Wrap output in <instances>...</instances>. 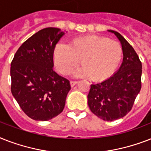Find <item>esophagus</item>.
<instances>
[{
    "mask_svg": "<svg viewBox=\"0 0 151 151\" xmlns=\"http://www.w3.org/2000/svg\"><path fill=\"white\" fill-rule=\"evenodd\" d=\"M78 84V81H70V85L71 87H73L74 85Z\"/></svg>",
    "mask_w": 151,
    "mask_h": 151,
    "instance_id": "1",
    "label": "esophagus"
}]
</instances>
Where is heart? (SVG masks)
I'll return each mask as SVG.
<instances>
[{"instance_id":"obj_1","label":"heart","mask_w":151,"mask_h":151,"mask_svg":"<svg viewBox=\"0 0 151 151\" xmlns=\"http://www.w3.org/2000/svg\"><path fill=\"white\" fill-rule=\"evenodd\" d=\"M53 55L55 66L63 74H69L81 59L83 66L73 73L74 76H92L93 80L103 81L111 77L119 66L122 48L116 41L89 35L73 39L70 45L58 44Z\"/></svg>"}]
</instances>
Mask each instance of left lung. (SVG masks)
Returning <instances> with one entry per match:
<instances>
[{
  "label": "left lung",
  "mask_w": 151,
  "mask_h": 151,
  "mask_svg": "<svg viewBox=\"0 0 151 151\" xmlns=\"http://www.w3.org/2000/svg\"><path fill=\"white\" fill-rule=\"evenodd\" d=\"M122 45L123 61L119 69L107 79L91 85L88 105L94 114L106 122L124 117L131 110L141 89L142 63L134 48L117 32L107 30Z\"/></svg>",
  "instance_id": "left-lung-1"
}]
</instances>
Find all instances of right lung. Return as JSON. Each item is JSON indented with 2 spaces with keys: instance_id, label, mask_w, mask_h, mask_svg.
Here are the masks:
<instances>
[{
  "instance_id": "1",
  "label": "right lung",
  "mask_w": 151,
  "mask_h": 151,
  "mask_svg": "<svg viewBox=\"0 0 151 151\" xmlns=\"http://www.w3.org/2000/svg\"><path fill=\"white\" fill-rule=\"evenodd\" d=\"M66 34L59 28H45L18 49L11 63L12 93L23 112L45 122L63 110L70 81L53 70L54 49Z\"/></svg>"
}]
</instances>
